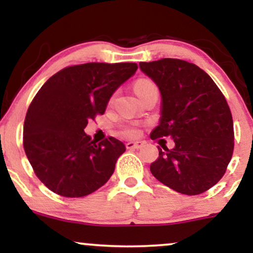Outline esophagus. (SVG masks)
Returning <instances> with one entry per match:
<instances>
[{"instance_id": "34e87169", "label": "esophagus", "mask_w": 253, "mask_h": 253, "mask_svg": "<svg viewBox=\"0 0 253 253\" xmlns=\"http://www.w3.org/2000/svg\"><path fill=\"white\" fill-rule=\"evenodd\" d=\"M141 146H143V143H141V141H128V143L126 144V147L128 150H138L140 149Z\"/></svg>"}]
</instances>
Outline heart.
Masks as SVG:
<instances>
[{
  "label": "heart",
  "instance_id": "1",
  "mask_svg": "<svg viewBox=\"0 0 253 253\" xmlns=\"http://www.w3.org/2000/svg\"><path fill=\"white\" fill-rule=\"evenodd\" d=\"M155 86H156L155 83H153L152 81L141 78V80H138L134 83V91H135V94L138 95V96H140V95H143L145 91H147V90L151 89V88H155ZM124 133L126 135L133 136V135H135L136 133H138V130H136V128H134V127H127V128H125Z\"/></svg>",
  "mask_w": 253,
  "mask_h": 253
}]
</instances>
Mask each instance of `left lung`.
I'll return each mask as SVG.
<instances>
[{"label":"left lung","mask_w":253,"mask_h":253,"mask_svg":"<svg viewBox=\"0 0 253 253\" xmlns=\"http://www.w3.org/2000/svg\"><path fill=\"white\" fill-rule=\"evenodd\" d=\"M162 95L159 125L151 139L170 136L175 146L158 147L151 173L184 195H199L225 175L233 155V120L225 96L193 63L163 58L139 63Z\"/></svg>","instance_id":"8db88e82"}]
</instances>
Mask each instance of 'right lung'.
I'll list each match as a JSON object with an SVG mask.
<instances>
[{
  "mask_svg": "<svg viewBox=\"0 0 253 253\" xmlns=\"http://www.w3.org/2000/svg\"><path fill=\"white\" fill-rule=\"evenodd\" d=\"M135 63H86L58 71L26 114L24 149L38 178L65 197L94 193L110 178L126 146L109 136L96 144L84 128L135 74Z\"/></svg>",
  "mask_w": 253,
  "mask_h": 253,
  "instance_id": "right-lung-1",
  "label": "right lung"
}]
</instances>
